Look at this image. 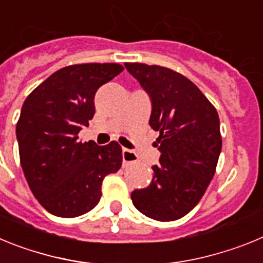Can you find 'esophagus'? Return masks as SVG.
<instances>
[{
    "label": "esophagus",
    "instance_id": "esophagus-1",
    "mask_svg": "<svg viewBox=\"0 0 263 263\" xmlns=\"http://www.w3.org/2000/svg\"><path fill=\"white\" fill-rule=\"evenodd\" d=\"M122 160L125 164H130L137 162V155L129 148H122Z\"/></svg>",
    "mask_w": 263,
    "mask_h": 263
}]
</instances>
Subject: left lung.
Masks as SVG:
<instances>
[{"instance_id": "1", "label": "left lung", "mask_w": 263, "mask_h": 263, "mask_svg": "<svg viewBox=\"0 0 263 263\" xmlns=\"http://www.w3.org/2000/svg\"><path fill=\"white\" fill-rule=\"evenodd\" d=\"M125 68L150 97L148 124L159 132V164L132 200L147 217L174 221L194 210L215 175L222 145L218 115L191 80L173 69L141 63Z\"/></svg>"}]
</instances>
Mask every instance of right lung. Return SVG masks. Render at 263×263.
<instances>
[{
	"label": "right lung",
	"mask_w": 263,
	"mask_h": 263,
	"mask_svg": "<svg viewBox=\"0 0 263 263\" xmlns=\"http://www.w3.org/2000/svg\"><path fill=\"white\" fill-rule=\"evenodd\" d=\"M124 71L116 63L76 64L59 69L27 96L17 134L21 166L36 200L59 217L93 210L108 174L122 163L116 141L81 143L78 134L95 116V95Z\"/></svg>",
	"instance_id": "add662e5"
}]
</instances>
